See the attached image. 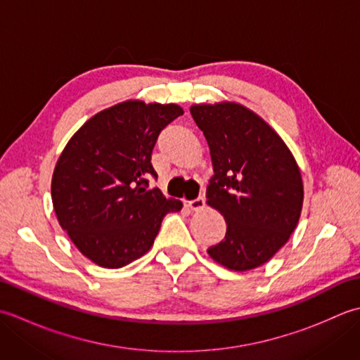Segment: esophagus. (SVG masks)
Instances as JSON below:
<instances>
[{"label": "esophagus", "instance_id": "obj_1", "mask_svg": "<svg viewBox=\"0 0 360 360\" xmlns=\"http://www.w3.org/2000/svg\"><path fill=\"white\" fill-rule=\"evenodd\" d=\"M186 204H187V207H190L192 210H195V212H198V210H201V209H204V205H205V201H204V198H196V200H192V201H186Z\"/></svg>", "mask_w": 360, "mask_h": 360}]
</instances>
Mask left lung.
Returning a JSON list of instances; mask_svg holds the SVG:
<instances>
[{"label":"left lung","mask_w":360,"mask_h":360,"mask_svg":"<svg viewBox=\"0 0 360 360\" xmlns=\"http://www.w3.org/2000/svg\"><path fill=\"white\" fill-rule=\"evenodd\" d=\"M190 114L209 143L215 173L207 204L227 224L224 240L207 254L227 269H255L285 246L298 223L300 170L281 137L243 105H193Z\"/></svg>","instance_id":"left-lung-1"}]
</instances>
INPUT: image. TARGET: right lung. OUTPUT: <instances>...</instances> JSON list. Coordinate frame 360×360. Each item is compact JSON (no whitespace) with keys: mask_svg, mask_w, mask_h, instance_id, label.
<instances>
[{"mask_svg":"<svg viewBox=\"0 0 360 360\" xmlns=\"http://www.w3.org/2000/svg\"><path fill=\"white\" fill-rule=\"evenodd\" d=\"M184 114L174 103L127 101L91 117L60 155L52 204L60 226L83 255L108 269L142 257L164 217L182 202L159 188L151 153L159 133Z\"/></svg>","mask_w":360,"mask_h":360,"instance_id":"add662e5","label":"right lung"}]
</instances>
